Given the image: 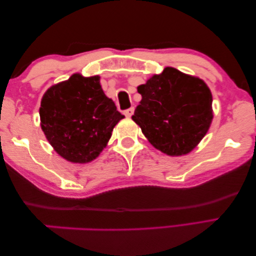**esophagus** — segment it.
Wrapping results in <instances>:
<instances>
[{"label":"esophagus","mask_w":256,"mask_h":256,"mask_svg":"<svg viewBox=\"0 0 256 256\" xmlns=\"http://www.w3.org/2000/svg\"><path fill=\"white\" fill-rule=\"evenodd\" d=\"M134 111H135V108H129L128 110L124 111V116H127V118H130V116L134 114Z\"/></svg>","instance_id":"obj_1"}]
</instances>
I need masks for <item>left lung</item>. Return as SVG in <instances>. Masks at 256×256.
<instances>
[{
  "mask_svg": "<svg viewBox=\"0 0 256 256\" xmlns=\"http://www.w3.org/2000/svg\"><path fill=\"white\" fill-rule=\"evenodd\" d=\"M137 92L142 100L132 119L150 143L166 156L190 153L210 129L212 94L200 78L166 66Z\"/></svg>",
  "mask_w": 256,
  "mask_h": 256,
  "instance_id": "1",
  "label": "left lung"
}]
</instances>
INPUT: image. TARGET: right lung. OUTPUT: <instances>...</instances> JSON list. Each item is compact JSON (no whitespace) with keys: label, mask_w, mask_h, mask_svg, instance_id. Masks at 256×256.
Instances as JSON below:
<instances>
[{"label":"right lung","mask_w":256,"mask_h":256,"mask_svg":"<svg viewBox=\"0 0 256 256\" xmlns=\"http://www.w3.org/2000/svg\"><path fill=\"white\" fill-rule=\"evenodd\" d=\"M100 76L74 74L45 92L40 100V127L53 150L64 160L88 163L110 140L124 116L104 94Z\"/></svg>","instance_id":"1"}]
</instances>
